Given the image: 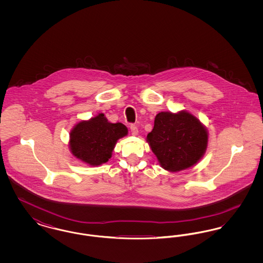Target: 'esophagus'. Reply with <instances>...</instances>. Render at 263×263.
I'll return each mask as SVG.
<instances>
[{
    "label": "esophagus",
    "instance_id": "34e87169",
    "mask_svg": "<svg viewBox=\"0 0 263 263\" xmlns=\"http://www.w3.org/2000/svg\"><path fill=\"white\" fill-rule=\"evenodd\" d=\"M130 129H131V132H132L133 135H138L137 126L132 124V125L130 126Z\"/></svg>",
    "mask_w": 263,
    "mask_h": 263
}]
</instances>
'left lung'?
I'll list each match as a JSON object with an SVG mask.
<instances>
[{"label":"left lung","mask_w":263,"mask_h":263,"mask_svg":"<svg viewBox=\"0 0 263 263\" xmlns=\"http://www.w3.org/2000/svg\"><path fill=\"white\" fill-rule=\"evenodd\" d=\"M147 142L161 165L179 172L197 163L207 149L208 133L200 121L187 111L160 112Z\"/></svg>","instance_id":"1"}]
</instances>
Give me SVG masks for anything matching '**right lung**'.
I'll return each mask as SVG.
<instances>
[{
	"mask_svg": "<svg viewBox=\"0 0 263 263\" xmlns=\"http://www.w3.org/2000/svg\"><path fill=\"white\" fill-rule=\"evenodd\" d=\"M128 129L122 123H110L104 114L81 121L70 133V150L77 159L89 165L106 163L112 155L118 139L124 137Z\"/></svg>",
	"mask_w": 263,
	"mask_h": 263,
	"instance_id": "obj_1",
	"label": "right lung"
}]
</instances>
